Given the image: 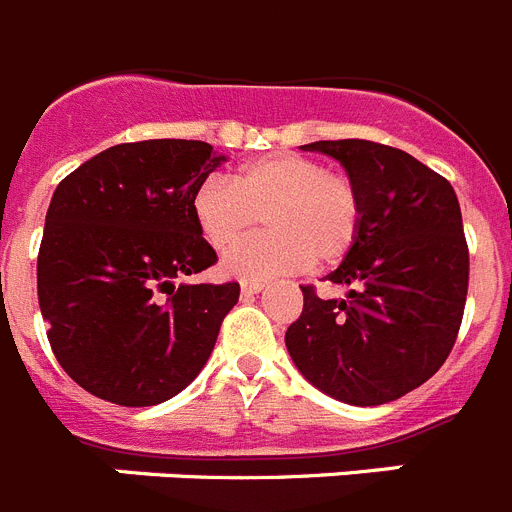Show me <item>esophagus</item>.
I'll use <instances>...</instances> for the list:
<instances>
[{
	"label": "esophagus",
	"mask_w": 512,
	"mask_h": 512,
	"mask_svg": "<svg viewBox=\"0 0 512 512\" xmlns=\"http://www.w3.org/2000/svg\"><path fill=\"white\" fill-rule=\"evenodd\" d=\"M264 282L261 279H240V295L243 298H253V295H259L264 290Z\"/></svg>",
	"instance_id": "obj_1"
}]
</instances>
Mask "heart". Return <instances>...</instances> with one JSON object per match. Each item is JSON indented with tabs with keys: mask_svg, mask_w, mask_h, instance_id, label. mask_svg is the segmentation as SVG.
<instances>
[{
	"mask_svg": "<svg viewBox=\"0 0 512 512\" xmlns=\"http://www.w3.org/2000/svg\"><path fill=\"white\" fill-rule=\"evenodd\" d=\"M196 227L227 253L264 216L270 233L230 253L225 274L269 279L305 266H334L352 251L362 225L360 191L318 157L274 152L235 170L233 183L207 178L191 199Z\"/></svg>",
	"mask_w": 512,
	"mask_h": 512,
	"instance_id": "1",
	"label": "heart"
}]
</instances>
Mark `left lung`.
I'll return each mask as SVG.
<instances>
[{"label":"left lung","mask_w":512,"mask_h":512,"mask_svg":"<svg viewBox=\"0 0 512 512\" xmlns=\"http://www.w3.org/2000/svg\"><path fill=\"white\" fill-rule=\"evenodd\" d=\"M339 160L362 199V225L331 285L344 298L303 290V313L285 334L295 368L318 391L378 406L438 373L451 355L466 290L469 248L456 191L409 152L368 142L303 144Z\"/></svg>","instance_id":"1"}]
</instances>
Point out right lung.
<instances>
[{"label": "right lung", "instance_id": "add662e5", "mask_svg": "<svg viewBox=\"0 0 512 512\" xmlns=\"http://www.w3.org/2000/svg\"><path fill=\"white\" fill-rule=\"evenodd\" d=\"M227 157L196 139L108 147L56 186L38 305L74 383L121 406L173 399L202 373L238 282L173 285L217 261L191 199Z\"/></svg>", "mask_w": 512, "mask_h": 512}]
</instances>
